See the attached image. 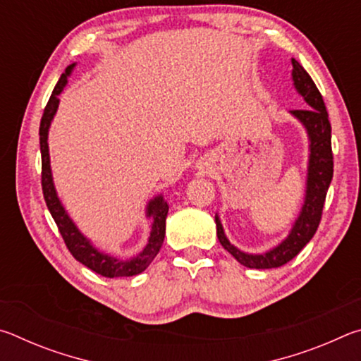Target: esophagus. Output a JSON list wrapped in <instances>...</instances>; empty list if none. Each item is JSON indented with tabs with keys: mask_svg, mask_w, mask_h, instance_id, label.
<instances>
[{
	"mask_svg": "<svg viewBox=\"0 0 361 361\" xmlns=\"http://www.w3.org/2000/svg\"><path fill=\"white\" fill-rule=\"evenodd\" d=\"M195 167H197V170H200L202 173L209 172V162H207L205 159H204V161H199L197 164H195Z\"/></svg>",
	"mask_w": 361,
	"mask_h": 361,
	"instance_id": "esophagus-1",
	"label": "esophagus"
}]
</instances>
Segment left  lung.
I'll return each mask as SVG.
<instances>
[{
	"label": "left lung",
	"instance_id": "1",
	"mask_svg": "<svg viewBox=\"0 0 361 361\" xmlns=\"http://www.w3.org/2000/svg\"><path fill=\"white\" fill-rule=\"evenodd\" d=\"M291 81L296 92L302 97L305 109H293L290 114L304 127L309 142L307 152V173H305L304 200L298 216L285 239L279 245L272 247L264 253H248L231 243L224 234L221 219L216 213V234L218 240L226 252L231 253L242 266L250 269H272L280 267L291 261L312 239L319 228L323 204L326 191L333 178V152H331V124L322 95L298 60L291 59Z\"/></svg>",
	"mask_w": 361,
	"mask_h": 361
}]
</instances>
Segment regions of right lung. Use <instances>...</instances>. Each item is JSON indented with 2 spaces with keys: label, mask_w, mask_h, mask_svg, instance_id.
<instances>
[{
  "label": "right lung",
  "mask_w": 361,
  "mask_h": 361,
  "mask_svg": "<svg viewBox=\"0 0 361 361\" xmlns=\"http://www.w3.org/2000/svg\"><path fill=\"white\" fill-rule=\"evenodd\" d=\"M76 63H71L66 66L65 73H62L59 82L52 90L51 99L47 102V106L44 108L41 118L39 126V149H41V164H42V194H44V200L49 212L56 221L57 228L62 234L66 247L71 252L75 258L89 267L90 271L95 274H100L103 277L116 279V277H130L142 274L146 267L151 264V261L156 258V255L161 250L164 243V235H166V218L169 213V202L164 199V194H157L154 197L148 200L145 207V218L151 221V231L148 237V243L143 247L142 252L133 255L132 258L124 259L119 256H113L106 252H103L99 247L94 245V242L84 235L78 224L73 221V218L65 210V207L60 200L56 185H54V176L51 169V156H49V129L54 121L59 109L60 99L59 95L63 92V89L68 84V78L71 76L73 70H75Z\"/></svg>",
  "instance_id": "obj_1"
}]
</instances>
